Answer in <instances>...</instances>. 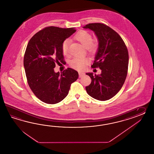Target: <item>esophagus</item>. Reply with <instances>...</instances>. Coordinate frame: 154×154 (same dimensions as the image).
Instances as JSON below:
<instances>
[{"instance_id": "1", "label": "esophagus", "mask_w": 154, "mask_h": 154, "mask_svg": "<svg viewBox=\"0 0 154 154\" xmlns=\"http://www.w3.org/2000/svg\"><path fill=\"white\" fill-rule=\"evenodd\" d=\"M79 77H82V76H83L85 75V73L83 72H79Z\"/></svg>"}]
</instances>
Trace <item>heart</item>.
<instances>
[{
  "label": "heart",
  "mask_w": 154,
  "mask_h": 154,
  "mask_svg": "<svg viewBox=\"0 0 154 154\" xmlns=\"http://www.w3.org/2000/svg\"><path fill=\"white\" fill-rule=\"evenodd\" d=\"M75 38L82 45L87 48L89 51L94 52L97 48V43L96 42H92V38L91 35L86 31H81L77 33ZM70 40L69 39L65 40L62 44L63 53L65 55L69 54V46ZM89 62V59L85 57H75L70 62L72 67L77 69H82Z\"/></svg>",
  "instance_id": "b5f03b06"
}]
</instances>
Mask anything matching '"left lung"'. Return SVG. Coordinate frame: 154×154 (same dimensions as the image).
<instances>
[{
    "mask_svg": "<svg viewBox=\"0 0 154 154\" xmlns=\"http://www.w3.org/2000/svg\"><path fill=\"white\" fill-rule=\"evenodd\" d=\"M94 32L99 42L95 60L91 66L99 67L100 75L86 73L91 83L86 87L88 94L96 100L105 101L119 91L127 75L129 55L125 42L118 33L100 23L83 27Z\"/></svg>",
    "mask_w": 154,
    "mask_h": 154,
    "instance_id": "left-lung-1",
    "label": "left lung"
}]
</instances>
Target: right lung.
Wrapping results in <instances>:
<instances>
[{
    "label": "right lung",
    "instance_id": "obj_1",
    "mask_svg": "<svg viewBox=\"0 0 154 154\" xmlns=\"http://www.w3.org/2000/svg\"><path fill=\"white\" fill-rule=\"evenodd\" d=\"M75 31V28L46 27L34 35L27 44L23 59L27 82L35 96L46 104L62 101L71 84L79 78L78 72L71 68L61 73L54 69L56 63L64 62L63 42Z\"/></svg>",
    "mask_w": 154,
    "mask_h": 154
}]
</instances>
